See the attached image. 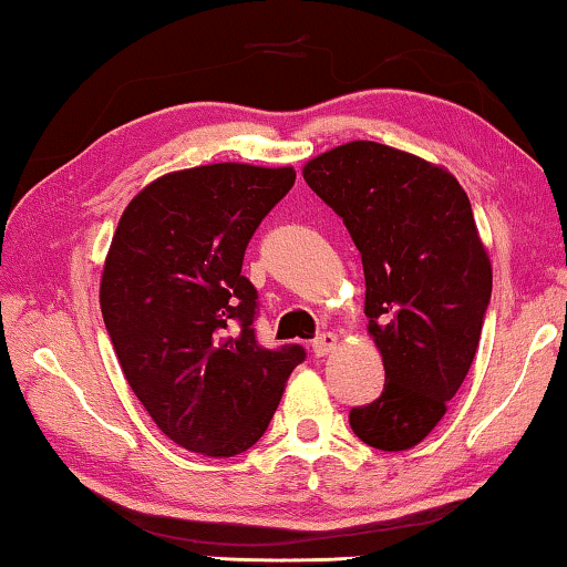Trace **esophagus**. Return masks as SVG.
Returning <instances> with one entry per match:
<instances>
[{"instance_id": "1", "label": "esophagus", "mask_w": 567, "mask_h": 567, "mask_svg": "<svg viewBox=\"0 0 567 567\" xmlns=\"http://www.w3.org/2000/svg\"><path fill=\"white\" fill-rule=\"evenodd\" d=\"M338 348V338L332 336V332H322V336H317L315 340H312V351H315V355H328V353H332Z\"/></svg>"}]
</instances>
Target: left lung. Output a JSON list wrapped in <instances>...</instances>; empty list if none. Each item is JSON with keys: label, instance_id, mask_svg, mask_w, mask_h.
<instances>
[{"label": "left lung", "instance_id": "1", "mask_svg": "<svg viewBox=\"0 0 567 567\" xmlns=\"http://www.w3.org/2000/svg\"><path fill=\"white\" fill-rule=\"evenodd\" d=\"M305 181L351 231L367 278L384 390L348 421L363 444L405 452L446 413L475 359L493 268L452 173L377 142L309 159Z\"/></svg>", "mask_w": 567, "mask_h": 567}]
</instances>
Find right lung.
<instances>
[{"mask_svg": "<svg viewBox=\"0 0 567 567\" xmlns=\"http://www.w3.org/2000/svg\"><path fill=\"white\" fill-rule=\"evenodd\" d=\"M293 167L219 162L146 185L107 250L100 309L131 390L188 452L235 456L266 433L301 346L255 340L245 250Z\"/></svg>", "mask_w": 567, "mask_h": 567, "instance_id": "obj_1", "label": "right lung"}]
</instances>
